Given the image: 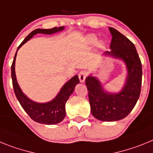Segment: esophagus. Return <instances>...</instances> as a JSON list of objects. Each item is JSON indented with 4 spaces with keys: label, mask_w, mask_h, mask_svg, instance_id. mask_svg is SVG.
<instances>
[{
    "label": "esophagus",
    "mask_w": 153,
    "mask_h": 153,
    "mask_svg": "<svg viewBox=\"0 0 153 153\" xmlns=\"http://www.w3.org/2000/svg\"><path fill=\"white\" fill-rule=\"evenodd\" d=\"M86 76H87V72H86V70H82V71L79 72L78 76H79V79L80 80V82H84Z\"/></svg>",
    "instance_id": "1"
}]
</instances>
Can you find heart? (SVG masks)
Masks as SVG:
<instances>
[{
  "label": "heart",
  "instance_id": "b5f03b06",
  "mask_svg": "<svg viewBox=\"0 0 153 153\" xmlns=\"http://www.w3.org/2000/svg\"><path fill=\"white\" fill-rule=\"evenodd\" d=\"M86 43L89 44H94L97 43V37L95 36V35L90 34L89 35V36H86ZM99 46H100V47H103V44H102V43H100V44H99Z\"/></svg>",
  "mask_w": 153,
  "mask_h": 153
}]
</instances>
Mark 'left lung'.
Instances as JSON below:
<instances>
[{
    "label": "left lung",
    "mask_w": 153,
    "mask_h": 153,
    "mask_svg": "<svg viewBox=\"0 0 153 153\" xmlns=\"http://www.w3.org/2000/svg\"><path fill=\"white\" fill-rule=\"evenodd\" d=\"M112 34L109 52L111 55L125 61L128 76L125 86L120 93H106L97 79L91 76L86 79L91 113L102 121H117L125 118L134 108L140 97L142 85V63L134 44L124 35L113 27L109 28Z\"/></svg>",
    "instance_id": "obj_1"
}]
</instances>
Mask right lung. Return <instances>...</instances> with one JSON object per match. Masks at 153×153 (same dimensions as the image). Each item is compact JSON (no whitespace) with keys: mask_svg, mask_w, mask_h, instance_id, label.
I'll return each instance as SVG.
<instances>
[{"mask_svg":"<svg viewBox=\"0 0 153 153\" xmlns=\"http://www.w3.org/2000/svg\"><path fill=\"white\" fill-rule=\"evenodd\" d=\"M63 27H55L51 29H36L33 30L23 40L17 48V51L20 47L26 43L27 40L32 38L33 35L36 33H45V34H52L58 31L63 30ZM17 56V53L13 58V63L11 65V77L12 83H13V91L15 93L16 97L18 100L19 102L25 110L27 113L29 115L33 121L39 123L47 124V125H53V124L59 123L64 119L66 116V110H65V104L68 100L70 96L72 94L74 90V87L77 83H79V79L78 76H74V77L67 82L64 86L62 87L61 90L59 94L56 96L54 100L49 102L46 103H38V102H33L28 99L26 96L21 91V88L19 87L18 83L17 82L15 75V59Z\"/></svg>","mask_w":153,"mask_h":153,"instance_id":"right-lung-1","label":"right lung"}]
</instances>
